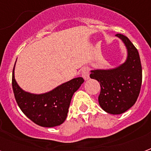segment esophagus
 Instances as JSON below:
<instances>
[{
    "label": "esophagus",
    "mask_w": 151,
    "mask_h": 151,
    "mask_svg": "<svg viewBox=\"0 0 151 151\" xmlns=\"http://www.w3.org/2000/svg\"><path fill=\"white\" fill-rule=\"evenodd\" d=\"M82 76L85 80H87L90 78V71H89L88 68H83L82 69Z\"/></svg>",
    "instance_id": "obj_1"
}]
</instances>
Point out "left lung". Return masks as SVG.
I'll return each instance as SVG.
<instances>
[{
  "mask_svg": "<svg viewBox=\"0 0 151 151\" xmlns=\"http://www.w3.org/2000/svg\"><path fill=\"white\" fill-rule=\"evenodd\" d=\"M116 35L126 46V61L115 69L91 70L90 74L91 78L97 80L100 84V107L106 112L113 115L124 113L136 103L142 81L138 51L128 37L121 34Z\"/></svg>",
  "mask_w": 151,
  "mask_h": 151,
  "instance_id": "1",
  "label": "left lung"
}]
</instances>
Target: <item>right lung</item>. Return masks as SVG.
Masks as SVG:
<instances>
[{
    "mask_svg": "<svg viewBox=\"0 0 151 151\" xmlns=\"http://www.w3.org/2000/svg\"><path fill=\"white\" fill-rule=\"evenodd\" d=\"M83 82L82 78H76L47 93L35 95L19 87L14 78V67L12 75L15 99L22 111L36 124L48 128L60 125L65 120L73 95Z\"/></svg>",
    "mask_w": 151,
    "mask_h": 151,
    "instance_id": "right-lung-1",
    "label": "right lung"
}]
</instances>
